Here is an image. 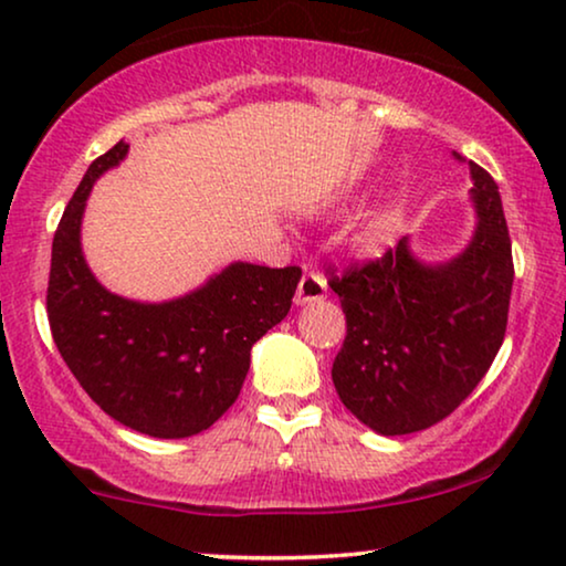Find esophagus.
I'll use <instances>...</instances> for the list:
<instances>
[{"label":"esophagus","instance_id":"obj_1","mask_svg":"<svg viewBox=\"0 0 566 566\" xmlns=\"http://www.w3.org/2000/svg\"><path fill=\"white\" fill-rule=\"evenodd\" d=\"M327 296V281L319 273H306L301 277L298 289H296V306H306V304H314V301H322Z\"/></svg>","mask_w":566,"mask_h":566}]
</instances>
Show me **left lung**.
Segmentation results:
<instances>
[{
    "mask_svg": "<svg viewBox=\"0 0 566 566\" xmlns=\"http://www.w3.org/2000/svg\"><path fill=\"white\" fill-rule=\"evenodd\" d=\"M469 172L476 229L461 254L422 262L405 237L384 258L332 273L347 322L332 381L343 405L381 436L446 420L505 339L513 247L497 182L474 161Z\"/></svg>",
    "mask_w": 566,
    "mask_h": 566,
    "instance_id": "obj_1",
    "label": "left lung"
}]
</instances>
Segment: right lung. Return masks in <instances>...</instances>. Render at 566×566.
Listing matches in <instances>:
<instances>
[{
    "instance_id": "obj_1",
    "label": "right lung",
    "mask_w": 566,
    "mask_h": 566,
    "mask_svg": "<svg viewBox=\"0 0 566 566\" xmlns=\"http://www.w3.org/2000/svg\"><path fill=\"white\" fill-rule=\"evenodd\" d=\"M118 142L92 161L61 216L51 250L53 343L95 405L151 438H190L234 405L252 345L285 319L301 268L231 262L180 298L146 304L111 293L82 252V216L99 175L118 167Z\"/></svg>"
}]
</instances>
